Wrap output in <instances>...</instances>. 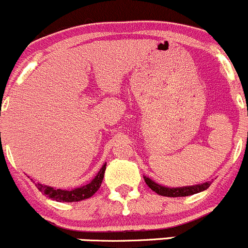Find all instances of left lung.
<instances>
[{
    "label": "left lung",
    "instance_id": "1",
    "mask_svg": "<svg viewBox=\"0 0 248 248\" xmlns=\"http://www.w3.org/2000/svg\"><path fill=\"white\" fill-rule=\"evenodd\" d=\"M144 178L145 184L152 188L153 191L157 193L160 196H165V197H186V196L195 195V193L202 192V191L206 190V188L210 186V181H205L203 184H198V185H192V186H183V187H167V186H162L160 184L155 183L154 180H152L148 177Z\"/></svg>",
    "mask_w": 248,
    "mask_h": 248
}]
</instances>
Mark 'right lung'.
<instances>
[{
  "instance_id": "obj_1",
  "label": "right lung",
  "mask_w": 248,
  "mask_h": 248,
  "mask_svg": "<svg viewBox=\"0 0 248 248\" xmlns=\"http://www.w3.org/2000/svg\"><path fill=\"white\" fill-rule=\"evenodd\" d=\"M106 170V163H104L103 167L100 168V170L98 172V174L93 178L88 184L86 185L80 186V187L73 188V190H62V188H56L52 186L43 185V184L38 183L37 188L42 193H44L45 196L53 201L57 202H80L87 198L92 197L96 191L99 190V187L101 186L103 183L104 174H105Z\"/></svg>"
}]
</instances>
